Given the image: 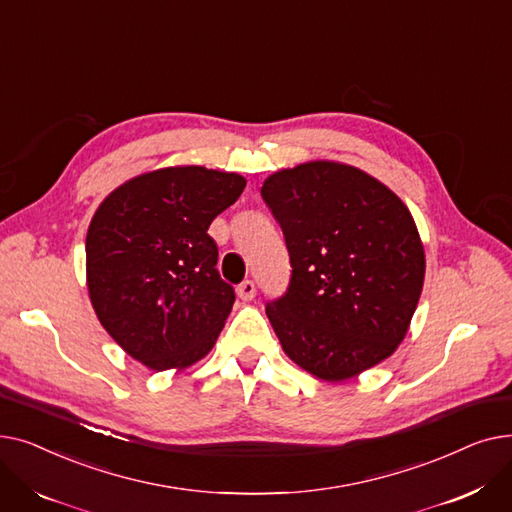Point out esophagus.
Returning a JSON list of instances; mask_svg holds the SVG:
<instances>
[{
	"mask_svg": "<svg viewBox=\"0 0 512 512\" xmlns=\"http://www.w3.org/2000/svg\"><path fill=\"white\" fill-rule=\"evenodd\" d=\"M236 292H238V297H240L242 301H253L255 294H257V288H255V284H253L251 280H245V282H242V284L236 288Z\"/></svg>",
	"mask_w": 512,
	"mask_h": 512,
	"instance_id": "1",
	"label": "esophagus"
}]
</instances>
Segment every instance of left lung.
Listing matches in <instances>:
<instances>
[{
	"instance_id": "obj_1",
	"label": "left lung",
	"mask_w": 512,
	"mask_h": 512,
	"mask_svg": "<svg viewBox=\"0 0 512 512\" xmlns=\"http://www.w3.org/2000/svg\"><path fill=\"white\" fill-rule=\"evenodd\" d=\"M261 197L292 265L265 307L282 351L324 382L388 359L417 309L425 253L409 207L367 172L317 159L267 176Z\"/></svg>"
}]
</instances>
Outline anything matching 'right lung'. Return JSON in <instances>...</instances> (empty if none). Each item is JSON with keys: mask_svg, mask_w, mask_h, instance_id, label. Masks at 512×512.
<instances>
[{"mask_svg": "<svg viewBox=\"0 0 512 512\" xmlns=\"http://www.w3.org/2000/svg\"><path fill=\"white\" fill-rule=\"evenodd\" d=\"M245 186L236 172L172 166L99 203L85 245L89 299L105 332L149 369L191 367L218 340L234 290L207 230Z\"/></svg>", "mask_w": 512, "mask_h": 512, "instance_id": "1", "label": "right lung"}]
</instances>
